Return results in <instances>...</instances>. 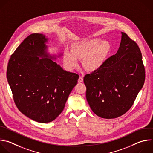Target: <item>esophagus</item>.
Returning a JSON list of instances; mask_svg holds the SVG:
<instances>
[{
	"mask_svg": "<svg viewBox=\"0 0 153 153\" xmlns=\"http://www.w3.org/2000/svg\"><path fill=\"white\" fill-rule=\"evenodd\" d=\"M83 81V77H80L79 78V79H78V82H79V83H81V82H82Z\"/></svg>",
	"mask_w": 153,
	"mask_h": 153,
	"instance_id": "obj_1",
	"label": "esophagus"
}]
</instances>
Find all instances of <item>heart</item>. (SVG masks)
I'll return each mask as SVG.
<instances>
[{
  "label": "heart",
  "instance_id": "obj_1",
  "mask_svg": "<svg viewBox=\"0 0 153 153\" xmlns=\"http://www.w3.org/2000/svg\"><path fill=\"white\" fill-rule=\"evenodd\" d=\"M110 49V44L106 40L97 37L83 38L74 42L70 51H64V62L68 69L73 70L79 65L78 59L83 58L84 67L94 71L103 65Z\"/></svg>",
  "mask_w": 153,
  "mask_h": 153
}]
</instances>
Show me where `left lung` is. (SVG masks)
<instances>
[{"instance_id": "8db88e82", "label": "left lung", "mask_w": 153, "mask_h": 153, "mask_svg": "<svg viewBox=\"0 0 153 153\" xmlns=\"http://www.w3.org/2000/svg\"><path fill=\"white\" fill-rule=\"evenodd\" d=\"M121 35L117 53L83 79L88 103L93 112L102 118H116L126 113L145 82L140 48L126 33Z\"/></svg>"}]
</instances>
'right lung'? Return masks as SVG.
Masks as SVG:
<instances>
[{
    "instance_id": "1",
    "label": "right lung",
    "mask_w": 153,
    "mask_h": 153,
    "mask_svg": "<svg viewBox=\"0 0 153 153\" xmlns=\"http://www.w3.org/2000/svg\"><path fill=\"white\" fill-rule=\"evenodd\" d=\"M48 41L42 33L28 36L11 55L7 72L17 108L41 123L52 121L61 114L79 77L53 61L62 53L50 55Z\"/></svg>"
}]
</instances>
